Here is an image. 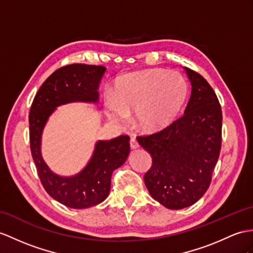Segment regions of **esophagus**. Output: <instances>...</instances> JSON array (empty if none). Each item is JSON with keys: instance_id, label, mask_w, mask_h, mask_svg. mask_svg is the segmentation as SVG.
<instances>
[{"instance_id": "1", "label": "esophagus", "mask_w": 253, "mask_h": 253, "mask_svg": "<svg viewBox=\"0 0 253 253\" xmlns=\"http://www.w3.org/2000/svg\"><path fill=\"white\" fill-rule=\"evenodd\" d=\"M130 146H131L132 149H136V148L139 147V144H138V141L136 140V138L132 137V138L130 139Z\"/></svg>"}]
</instances>
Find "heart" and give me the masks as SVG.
<instances>
[{"instance_id":"heart-1","label":"heart","mask_w":253,"mask_h":253,"mask_svg":"<svg viewBox=\"0 0 253 253\" xmlns=\"http://www.w3.org/2000/svg\"><path fill=\"white\" fill-rule=\"evenodd\" d=\"M187 85L179 73L149 70L123 77L117 88V103L109 105V116L126 123L127 115L136 112L140 127L153 131L164 126L179 110Z\"/></svg>"}]
</instances>
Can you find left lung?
<instances>
[{
    "label": "left lung",
    "mask_w": 253,
    "mask_h": 253,
    "mask_svg": "<svg viewBox=\"0 0 253 253\" xmlns=\"http://www.w3.org/2000/svg\"><path fill=\"white\" fill-rule=\"evenodd\" d=\"M192 85L184 113L169 126L139 135L152 165L144 176L150 195L169 209L198 202L211 182L222 143V110L207 80L184 67Z\"/></svg>",
    "instance_id": "obj_1"
}]
</instances>
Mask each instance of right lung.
<instances>
[{
	"mask_svg": "<svg viewBox=\"0 0 253 253\" xmlns=\"http://www.w3.org/2000/svg\"><path fill=\"white\" fill-rule=\"evenodd\" d=\"M105 71L102 65L60 67L42 84L30 109V148L41 182L52 199L71 208H88L107 198L113 171L126 162L130 153V137L120 135L97 141L90 162L79 174L60 177L48 169L42 158V132L55 107L71 102H97L98 84Z\"/></svg>",
	"mask_w": 253,
	"mask_h": 253,
	"instance_id": "right-lung-1",
	"label": "right lung"
}]
</instances>
